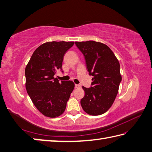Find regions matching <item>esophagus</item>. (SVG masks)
Instances as JSON below:
<instances>
[{"label": "esophagus", "mask_w": 152, "mask_h": 152, "mask_svg": "<svg viewBox=\"0 0 152 152\" xmlns=\"http://www.w3.org/2000/svg\"><path fill=\"white\" fill-rule=\"evenodd\" d=\"M81 87V86L79 85V84H75V88H80Z\"/></svg>", "instance_id": "esophagus-1"}]
</instances>
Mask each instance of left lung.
Here are the masks:
<instances>
[{
	"instance_id": "left-lung-1",
	"label": "left lung",
	"mask_w": 152,
	"mask_h": 152,
	"mask_svg": "<svg viewBox=\"0 0 152 152\" xmlns=\"http://www.w3.org/2000/svg\"><path fill=\"white\" fill-rule=\"evenodd\" d=\"M75 44L84 56L90 75L94 76L91 88L82 86L85 96L80 101L82 107L90 115H102L112 106L118 94L122 80L119 62L105 44L94 41Z\"/></svg>"
}]
</instances>
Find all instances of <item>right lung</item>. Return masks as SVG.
<instances>
[{"label":"right lung","instance_id":"obj_1","mask_svg":"<svg viewBox=\"0 0 152 152\" xmlns=\"http://www.w3.org/2000/svg\"><path fill=\"white\" fill-rule=\"evenodd\" d=\"M74 41H50L35 49L25 69L26 88L39 111L45 117L55 118L65 111L72 93V81L54 78L62 70L63 57Z\"/></svg>","mask_w":152,"mask_h":152}]
</instances>
